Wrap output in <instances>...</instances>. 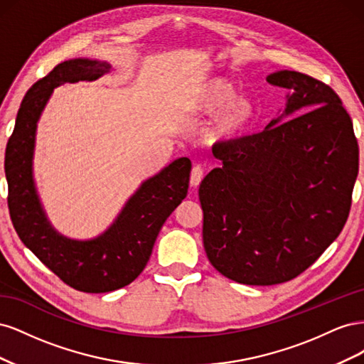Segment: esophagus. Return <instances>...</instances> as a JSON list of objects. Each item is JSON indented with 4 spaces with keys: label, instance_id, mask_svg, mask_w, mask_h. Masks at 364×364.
<instances>
[{
    "label": "esophagus",
    "instance_id": "1",
    "mask_svg": "<svg viewBox=\"0 0 364 364\" xmlns=\"http://www.w3.org/2000/svg\"><path fill=\"white\" fill-rule=\"evenodd\" d=\"M203 179V170L200 165H194L191 170V176H190V183L191 186H197Z\"/></svg>",
    "mask_w": 364,
    "mask_h": 364
}]
</instances>
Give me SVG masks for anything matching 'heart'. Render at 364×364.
Returning <instances> with one entry per match:
<instances>
[{"mask_svg":"<svg viewBox=\"0 0 364 364\" xmlns=\"http://www.w3.org/2000/svg\"><path fill=\"white\" fill-rule=\"evenodd\" d=\"M232 83L223 79L206 80L188 92L185 98L186 111L194 115L213 114L205 129L209 144H234L245 139L258 119V107L252 98L235 95Z\"/></svg>","mask_w":364,"mask_h":364,"instance_id":"1","label":"heart"}]
</instances>
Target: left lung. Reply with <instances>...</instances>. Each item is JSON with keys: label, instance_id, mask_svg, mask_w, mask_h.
Returning a JSON list of instances; mask_svg holds the SVG:
<instances>
[{"label": "left lung", "instance_id": "1", "mask_svg": "<svg viewBox=\"0 0 364 364\" xmlns=\"http://www.w3.org/2000/svg\"><path fill=\"white\" fill-rule=\"evenodd\" d=\"M284 112L262 132L218 144L222 165L200 183L203 246L223 277L247 285L287 282L343 229L358 174L354 126L321 80L282 70Z\"/></svg>", "mask_w": 364, "mask_h": 364}]
</instances>
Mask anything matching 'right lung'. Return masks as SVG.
Instances as JSON below:
<instances>
[{
    "label": "right lung",
    "instance_id": "1",
    "mask_svg": "<svg viewBox=\"0 0 364 364\" xmlns=\"http://www.w3.org/2000/svg\"><path fill=\"white\" fill-rule=\"evenodd\" d=\"M111 71L107 62L71 59L59 63L27 91L6 147L9 211L21 241L70 287L107 293L135 281L144 270L165 220L188 193L191 161L179 158L142 182L102 235L71 240L51 226L33 179V153L39 117L54 87L97 80Z\"/></svg>",
    "mask_w": 364,
    "mask_h": 364
}]
</instances>
